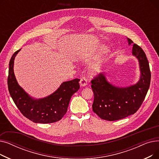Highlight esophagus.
Here are the masks:
<instances>
[{"mask_svg": "<svg viewBox=\"0 0 159 159\" xmlns=\"http://www.w3.org/2000/svg\"><path fill=\"white\" fill-rule=\"evenodd\" d=\"M88 83V80L86 77H82L80 80V84L81 86H85L86 85H87Z\"/></svg>", "mask_w": 159, "mask_h": 159, "instance_id": "1", "label": "esophagus"}]
</instances>
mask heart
Segmentation results:
<instances>
[{"mask_svg": "<svg viewBox=\"0 0 159 159\" xmlns=\"http://www.w3.org/2000/svg\"><path fill=\"white\" fill-rule=\"evenodd\" d=\"M102 50H103V51H104V49H102ZM94 70H95V71H97L98 70V68H95L94 69Z\"/></svg>", "mask_w": 159, "mask_h": 159, "instance_id": "obj_1", "label": "heart"}]
</instances>
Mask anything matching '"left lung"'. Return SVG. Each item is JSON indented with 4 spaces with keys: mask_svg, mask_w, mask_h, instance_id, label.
Returning <instances> with one entry per match:
<instances>
[{
    "mask_svg": "<svg viewBox=\"0 0 159 159\" xmlns=\"http://www.w3.org/2000/svg\"><path fill=\"white\" fill-rule=\"evenodd\" d=\"M129 44L133 42L128 39ZM132 53L139 61L141 76L136 84L128 88H119L108 82L102 73L91 80L93 91V111L100 118L114 121L134 114L139 109L146 97L151 80L149 62L146 55L139 46L133 44Z\"/></svg>",
    "mask_w": 159,
    "mask_h": 159,
    "instance_id": "left-lung-1",
    "label": "left lung"
}]
</instances>
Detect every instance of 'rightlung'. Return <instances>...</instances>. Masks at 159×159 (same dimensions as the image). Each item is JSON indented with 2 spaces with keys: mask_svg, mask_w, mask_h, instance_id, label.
Segmentation results:
<instances>
[{
  "mask_svg": "<svg viewBox=\"0 0 159 159\" xmlns=\"http://www.w3.org/2000/svg\"><path fill=\"white\" fill-rule=\"evenodd\" d=\"M20 50L11 58L7 77L8 90L14 103L25 117L33 122L48 124L60 120L68 110L71 96L80 88V79L64 82L53 94L41 99H33L18 84L15 77L14 59Z\"/></svg>",
  "mask_w": 159,
  "mask_h": 159,
  "instance_id": "obj_1",
  "label": "right lung"
}]
</instances>
